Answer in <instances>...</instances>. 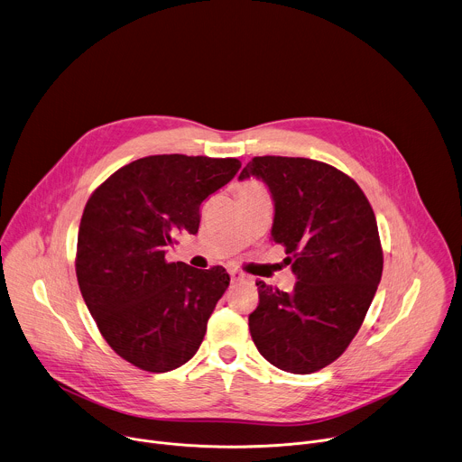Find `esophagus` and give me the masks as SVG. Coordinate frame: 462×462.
<instances>
[{
    "instance_id": "1",
    "label": "esophagus",
    "mask_w": 462,
    "mask_h": 462,
    "mask_svg": "<svg viewBox=\"0 0 462 462\" xmlns=\"http://www.w3.org/2000/svg\"><path fill=\"white\" fill-rule=\"evenodd\" d=\"M230 281H232V284L241 282V281H245V273H241L237 270H230Z\"/></svg>"
}]
</instances>
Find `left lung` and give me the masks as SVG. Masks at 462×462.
Masks as SVG:
<instances>
[{
  "instance_id": "1",
  "label": "left lung",
  "mask_w": 462,
  "mask_h": 462,
  "mask_svg": "<svg viewBox=\"0 0 462 462\" xmlns=\"http://www.w3.org/2000/svg\"><path fill=\"white\" fill-rule=\"evenodd\" d=\"M250 176L272 192V239L297 277L291 293L255 282L252 340L277 369L317 373L349 347L382 281L376 216L358 183L324 162L255 156L239 180Z\"/></svg>"
}]
</instances>
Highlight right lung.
I'll list each match as a JSON object with an SVG mask.
<instances>
[{
	"label": "right lung",
	"mask_w": 462,
	"mask_h": 462,
	"mask_svg": "<svg viewBox=\"0 0 462 462\" xmlns=\"http://www.w3.org/2000/svg\"><path fill=\"white\" fill-rule=\"evenodd\" d=\"M241 169L237 158L156 154L113 172L89 196L77 237L82 299L109 347L147 373L199 349L230 284L223 266L167 263L180 234H198L201 203Z\"/></svg>",
	"instance_id": "obj_1"
}]
</instances>
